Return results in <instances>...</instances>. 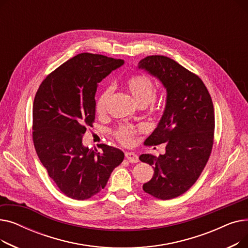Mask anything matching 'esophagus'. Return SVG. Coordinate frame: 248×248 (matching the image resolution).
Returning <instances> with one entry per match:
<instances>
[{
  "mask_svg": "<svg viewBox=\"0 0 248 248\" xmlns=\"http://www.w3.org/2000/svg\"><path fill=\"white\" fill-rule=\"evenodd\" d=\"M125 158L128 160L129 163H138L139 162V157L135 153H132V152H126Z\"/></svg>",
  "mask_w": 248,
  "mask_h": 248,
  "instance_id": "1",
  "label": "esophagus"
}]
</instances>
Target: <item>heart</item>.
Returning <instances> with one entry per match:
<instances>
[{
  "label": "heart",
  "mask_w": 248,
  "mask_h": 248,
  "mask_svg": "<svg viewBox=\"0 0 248 248\" xmlns=\"http://www.w3.org/2000/svg\"><path fill=\"white\" fill-rule=\"evenodd\" d=\"M125 87L134 97V99L140 104H147L152 101L154 96V83L151 78L144 74H136L128 77L125 81ZM112 94V88L107 87L99 94L96 100V111L102 114L107 111L108 103L110 101ZM137 131L131 125H122L116 129L115 138L119 140L122 144L128 145L132 142L134 136Z\"/></svg>",
  "instance_id": "obj_1"
}]
</instances>
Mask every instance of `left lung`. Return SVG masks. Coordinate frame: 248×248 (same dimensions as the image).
<instances>
[{
    "instance_id": "left-lung-1",
    "label": "left lung",
    "mask_w": 248,
    "mask_h": 248,
    "mask_svg": "<svg viewBox=\"0 0 248 248\" xmlns=\"http://www.w3.org/2000/svg\"><path fill=\"white\" fill-rule=\"evenodd\" d=\"M139 68L157 77L167 90L162 119L145 144H166V153L140 160L154 168L153 178L142 185L152 196L168 200L188 191L209 160L215 117L211 96L201 78L163 55L141 59Z\"/></svg>"
}]
</instances>
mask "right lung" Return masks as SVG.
I'll use <instances>...</instances> for the list:
<instances>
[{
  "mask_svg": "<svg viewBox=\"0 0 248 248\" xmlns=\"http://www.w3.org/2000/svg\"><path fill=\"white\" fill-rule=\"evenodd\" d=\"M124 60L81 53L51 72L39 86L33 103V141L49 177L67 197L85 200L106 187L124 154L100 145L82 144L95 119L97 84Z\"/></svg>",
  "mask_w": 248,
  "mask_h": 248,
  "instance_id": "right-lung-1",
  "label": "right lung"
}]
</instances>
